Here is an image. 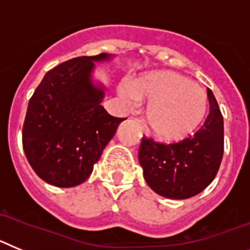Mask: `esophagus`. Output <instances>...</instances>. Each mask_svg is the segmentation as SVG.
Segmentation results:
<instances>
[{
	"instance_id": "34e87169",
	"label": "esophagus",
	"mask_w": 250,
	"mask_h": 250,
	"mask_svg": "<svg viewBox=\"0 0 250 250\" xmlns=\"http://www.w3.org/2000/svg\"><path fill=\"white\" fill-rule=\"evenodd\" d=\"M136 119H137V121H138V122H140V123H141V121H140V119H138V118H136Z\"/></svg>"
}]
</instances>
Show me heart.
<instances>
[{"instance_id": "obj_1", "label": "heart", "mask_w": 250, "mask_h": 250, "mask_svg": "<svg viewBox=\"0 0 250 250\" xmlns=\"http://www.w3.org/2000/svg\"><path fill=\"white\" fill-rule=\"evenodd\" d=\"M118 93L131 105L138 99L148 103L147 123L156 136L166 141H181L195 133L209 107L205 90L173 71L146 74L132 85L122 84Z\"/></svg>"}]
</instances>
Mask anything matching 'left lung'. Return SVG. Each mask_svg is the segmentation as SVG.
Returning <instances> with one entry per match:
<instances>
[{
	"label": "left lung",
	"mask_w": 250,
	"mask_h": 250,
	"mask_svg": "<svg viewBox=\"0 0 250 250\" xmlns=\"http://www.w3.org/2000/svg\"><path fill=\"white\" fill-rule=\"evenodd\" d=\"M210 112L194 136L175 143L142 138L138 160L152 190L168 199L195 196L215 179L224 153V121L208 89Z\"/></svg>",
	"instance_id": "left-lung-1"
}]
</instances>
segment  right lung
Listing matches in <instances>:
<instances>
[{
  "label": "right lung",
  "mask_w": 250,
  "mask_h": 250,
  "mask_svg": "<svg viewBox=\"0 0 250 250\" xmlns=\"http://www.w3.org/2000/svg\"><path fill=\"white\" fill-rule=\"evenodd\" d=\"M110 56H79L45 74L29 101L22 146L41 180L73 188L85 181L125 118L102 105L104 90L92 83L93 62Z\"/></svg>",
  "instance_id": "1"
}]
</instances>
